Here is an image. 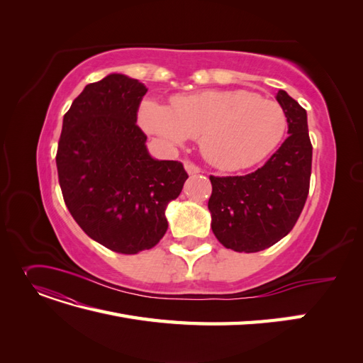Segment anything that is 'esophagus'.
Here are the masks:
<instances>
[{
    "label": "esophagus",
    "instance_id": "1",
    "mask_svg": "<svg viewBox=\"0 0 363 363\" xmlns=\"http://www.w3.org/2000/svg\"><path fill=\"white\" fill-rule=\"evenodd\" d=\"M184 169H186V172H188L189 175H194V174H199V172H201V169L196 167V164H194V163H191V162H186L184 163Z\"/></svg>",
    "mask_w": 363,
    "mask_h": 363
}]
</instances>
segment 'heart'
<instances>
[{
  "label": "heart",
  "mask_w": 363,
  "mask_h": 363,
  "mask_svg": "<svg viewBox=\"0 0 363 363\" xmlns=\"http://www.w3.org/2000/svg\"><path fill=\"white\" fill-rule=\"evenodd\" d=\"M140 128L167 148L200 139L203 156L221 169H244L265 159L286 131L281 106L244 89L180 95L171 107L144 100Z\"/></svg>",
  "instance_id": "heart-1"
}]
</instances>
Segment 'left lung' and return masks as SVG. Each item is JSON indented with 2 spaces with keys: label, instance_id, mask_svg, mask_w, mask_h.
I'll return each instance as SVG.
<instances>
[{
  "label": "left lung",
  "instance_id": "left-lung-1",
  "mask_svg": "<svg viewBox=\"0 0 363 363\" xmlns=\"http://www.w3.org/2000/svg\"><path fill=\"white\" fill-rule=\"evenodd\" d=\"M286 113L288 139L262 168L238 177H213L208 211L212 230L225 248L256 252L286 236L298 219L309 192L312 144L307 113L279 91Z\"/></svg>",
  "mask_w": 363,
  "mask_h": 363
}]
</instances>
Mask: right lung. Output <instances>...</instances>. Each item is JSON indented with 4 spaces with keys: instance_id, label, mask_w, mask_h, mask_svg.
I'll list each match as a JSON object with an SVG mask.
<instances>
[{
    "instance_id": "right-lung-1",
    "label": "right lung",
    "mask_w": 363,
    "mask_h": 363,
    "mask_svg": "<svg viewBox=\"0 0 363 363\" xmlns=\"http://www.w3.org/2000/svg\"><path fill=\"white\" fill-rule=\"evenodd\" d=\"M147 87L124 74L87 84L63 116L59 183L75 223L106 248L136 255L167 233L168 204L188 179L183 164L157 160L136 125Z\"/></svg>"
}]
</instances>
